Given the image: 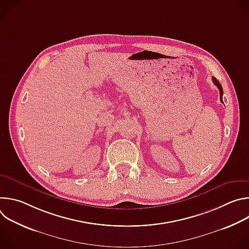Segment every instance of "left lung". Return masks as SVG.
I'll return each mask as SVG.
<instances>
[{
    "label": "left lung",
    "mask_w": 249,
    "mask_h": 249,
    "mask_svg": "<svg viewBox=\"0 0 249 249\" xmlns=\"http://www.w3.org/2000/svg\"><path fill=\"white\" fill-rule=\"evenodd\" d=\"M213 82H214V84L217 86V88L219 89V90H220V99H221V101L223 102V94H224V90H223V88H222V85L220 84V82L215 78V77H213ZM224 103V102H223Z\"/></svg>",
    "instance_id": "8db88e82"
}]
</instances>
